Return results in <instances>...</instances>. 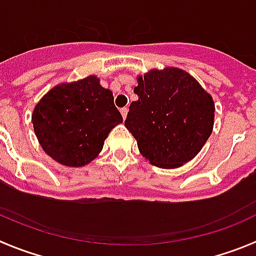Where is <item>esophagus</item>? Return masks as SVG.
<instances>
[{
  "label": "esophagus",
  "mask_w": 256,
  "mask_h": 256,
  "mask_svg": "<svg viewBox=\"0 0 256 256\" xmlns=\"http://www.w3.org/2000/svg\"><path fill=\"white\" fill-rule=\"evenodd\" d=\"M120 112H122V115H123V119H126V114H128V108H126V107H123V108L120 110Z\"/></svg>",
  "instance_id": "esophagus-1"
}]
</instances>
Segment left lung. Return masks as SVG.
Masks as SVG:
<instances>
[{"instance_id": "left-lung-1", "label": "left lung", "mask_w": 256, "mask_h": 256, "mask_svg": "<svg viewBox=\"0 0 256 256\" xmlns=\"http://www.w3.org/2000/svg\"><path fill=\"white\" fill-rule=\"evenodd\" d=\"M126 126L152 164L175 168L191 161L210 136L214 102L195 78L178 68L137 78Z\"/></svg>"}]
</instances>
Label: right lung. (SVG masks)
Segmentation results:
<instances>
[{
  "mask_svg": "<svg viewBox=\"0 0 256 256\" xmlns=\"http://www.w3.org/2000/svg\"><path fill=\"white\" fill-rule=\"evenodd\" d=\"M122 122L112 92L102 88L95 76L54 88L32 114L34 130L43 150L72 168L92 161L111 130Z\"/></svg>",
  "mask_w": 256,
  "mask_h": 256,
  "instance_id": "1",
  "label": "right lung"
}]
</instances>
